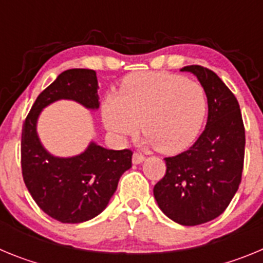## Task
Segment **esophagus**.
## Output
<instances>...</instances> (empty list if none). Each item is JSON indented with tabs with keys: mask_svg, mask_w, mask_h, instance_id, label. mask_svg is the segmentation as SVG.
<instances>
[{
	"mask_svg": "<svg viewBox=\"0 0 263 263\" xmlns=\"http://www.w3.org/2000/svg\"><path fill=\"white\" fill-rule=\"evenodd\" d=\"M145 155L141 154V153H134L133 154V163L134 164H139L142 163L143 160H145Z\"/></svg>",
	"mask_w": 263,
	"mask_h": 263,
	"instance_id": "esophagus-1",
	"label": "esophagus"
}]
</instances>
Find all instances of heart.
I'll return each mask as SVG.
<instances>
[{
	"label": "heart",
	"mask_w": 263,
	"mask_h": 263,
	"mask_svg": "<svg viewBox=\"0 0 263 263\" xmlns=\"http://www.w3.org/2000/svg\"><path fill=\"white\" fill-rule=\"evenodd\" d=\"M206 115L200 83L170 72H139L127 76L120 93L105 100V125L118 138L141 130L162 153L174 154L191 145Z\"/></svg>",
	"instance_id": "obj_1"
}]
</instances>
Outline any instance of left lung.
Here are the masks:
<instances>
[{"label":"left lung","instance_id":"8db88e82","mask_svg":"<svg viewBox=\"0 0 263 263\" xmlns=\"http://www.w3.org/2000/svg\"><path fill=\"white\" fill-rule=\"evenodd\" d=\"M205 89L208 120L191 147L164 158L166 174L154 185L158 205L178 224L194 227L221 215L241 183L245 127L240 105L215 72L187 66Z\"/></svg>","mask_w":263,"mask_h":263}]
</instances>
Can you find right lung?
<instances>
[{"label": "right lung", "mask_w": 263, "mask_h": 263, "mask_svg": "<svg viewBox=\"0 0 263 263\" xmlns=\"http://www.w3.org/2000/svg\"><path fill=\"white\" fill-rule=\"evenodd\" d=\"M60 99L75 100L89 109L99 108L96 72L67 69L42 90L23 122L21 167L23 182L39 208L58 221L78 224L105 210L121 175L132 167L133 152L106 150L90 143L78 157L48 154L36 136V120L42 109Z\"/></svg>", "instance_id": "right-lung-1"}]
</instances>
